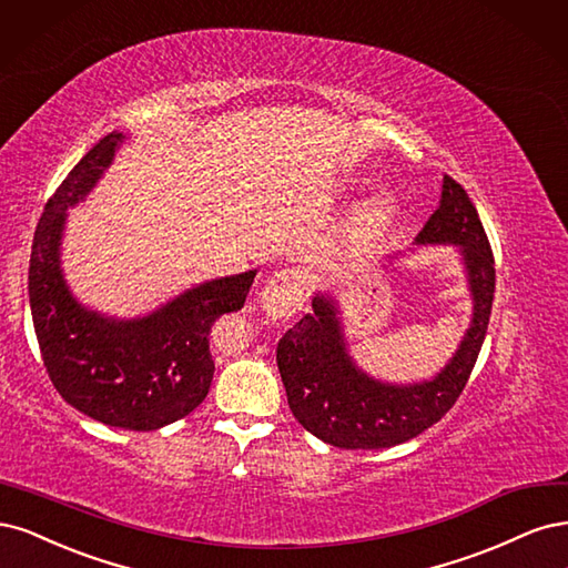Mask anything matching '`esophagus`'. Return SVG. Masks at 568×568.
I'll use <instances>...</instances> for the list:
<instances>
[{
    "label": "esophagus",
    "instance_id": "1",
    "mask_svg": "<svg viewBox=\"0 0 568 568\" xmlns=\"http://www.w3.org/2000/svg\"><path fill=\"white\" fill-rule=\"evenodd\" d=\"M306 278L297 268H283L271 276L260 292V304L273 318L295 316L304 302Z\"/></svg>",
    "mask_w": 568,
    "mask_h": 568
}]
</instances>
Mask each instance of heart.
<instances>
[{"instance_id": "1", "label": "heart", "mask_w": 568, "mask_h": 568, "mask_svg": "<svg viewBox=\"0 0 568 568\" xmlns=\"http://www.w3.org/2000/svg\"><path fill=\"white\" fill-rule=\"evenodd\" d=\"M379 212H382L379 207H373V210H371V214H373V216H379Z\"/></svg>"}]
</instances>
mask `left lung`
<instances>
[{"mask_svg": "<svg viewBox=\"0 0 568 568\" xmlns=\"http://www.w3.org/2000/svg\"><path fill=\"white\" fill-rule=\"evenodd\" d=\"M417 247L455 245L471 295V321L453 358L432 379L384 382L358 368L346 349L339 302L316 292L311 314L283 335L276 349L287 404L321 442L375 450L404 444L436 425L463 394L488 331L496 268L477 207L455 179L444 176L436 212L415 237Z\"/></svg>", "mask_w": 568, "mask_h": 568, "instance_id": "1", "label": "left lung"}]
</instances>
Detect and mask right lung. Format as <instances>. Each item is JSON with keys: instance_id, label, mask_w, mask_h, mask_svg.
<instances>
[{"instance_id": "obj_1", "label": "right lung", "mask_w": 568, "mask_h": 568, "mask_svg": "<svg viewBox=\"0 0 568 568\" xmlns=\"http://www.w3.org/2000/svg\"><path fill=\"white\" fill-rule=\"evenodd\" d=\"M124 143L103 136L49 197L34 231L28 292L44 368L68 404L103 425L151 432L203 404L214 361L210 331L241 311L257 268L205 281L136 318H115L72 295L61 266L68 207L91 193Z\"/></svg>"}]
</instances>
